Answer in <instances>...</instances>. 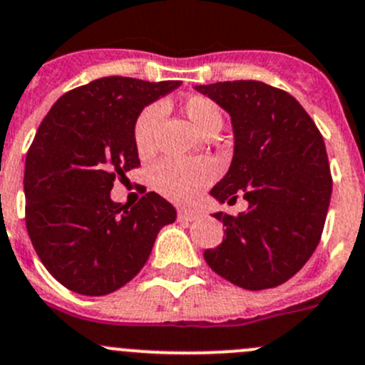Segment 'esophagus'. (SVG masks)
<instances>
[{"instance_id": "esophagus-1", "label": "esophagus", "mask_w": 365, "mask_h": 365, "mask_svg": "<svg viewBox=\"0 0 365 365\" xmlns=\"http://www.w3.org/2000/svg\"><path fill=\"white\" fill-rule=\"evenodd\" d=\"M200 217V212L197 210H187V208H180L178 210V221H196Z\"/></svg>"}]
</instances>
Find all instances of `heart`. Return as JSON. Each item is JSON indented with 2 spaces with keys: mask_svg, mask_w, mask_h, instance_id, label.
<instances>
[{
  "mask_svg": "<svg viewBox=\"0 0 365 365\" xmlns=\"http://www.w3.org/2000/svg\"><path fill=\"white\" fill-rule=\"evenodd\" d=\"M183 114L189 118L194 128L207 135L219 132L222 126V110L214 100L203 94H192L182 101ZM162 119V105L151 103L139 112L133 121V146L140 157H148L155 150V135ZM217 175L215 164L208 158H164L150 171L151 185L168 200L185 203L196 197Z\"/></svg>",
  "mask_w": 365,
  "mask_h": 365,
  "instance_id": "heart-1",
  "label": "heart"
}]
</instances>
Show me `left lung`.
I'll return each mask as SVG.
<instances>
[{"label":"left lung","instance_id":"obj_1","mask_svg":"<svg viewBox=\"0 0 365 365\" xmlns=\"http://www.w3.org/2000/svg\"><path fill=\"white\" fill-rule=\"evenodd\" d=\"M232 118V165L210 190L217 201L246 212L215 219L222 242L203 253L219 277L247 291L282 285L319 244L331 196L327 148L316 123L296 98L255 80L196 85Z\"/></svg>","mask_w":365,"mask_h":365}]
</instances>
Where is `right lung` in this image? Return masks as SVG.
<instances>
[{"mask_svg": "<svg viewBox=\"0 0 365 365\" xmlns=\"http://www.w3.org/2000/svg\"><path fill=\"white\" fill-rule=\"evenodd\" d=\"M180 81L107 76L56 100L24 164L26 230L56 282L83 296H105L144 267L160 228L176 210L157 192L133 207L114 203L115 180L139 168L133 121Z\"/></svg>", "mask_w": 365, "mask_h": 365, "instance_id": "1", "label": "right lung"}]
</instances>
